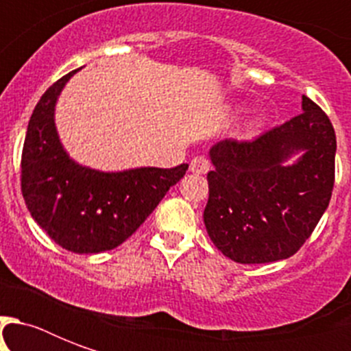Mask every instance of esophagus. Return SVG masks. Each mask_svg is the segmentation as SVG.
<instances>
[{"mask_svg":"<svg viewBox=\"0 0 351 351\" xmlns=\"http://www.w3.org/2000/svg\"><path fill=\"white\" fill-rule=\"evenodd\" d=\"M209 167H211V164H209V160L206 158V156H195V158L191 160V165H189V169H191V173H195V175H206L209 171Z\"/></svg>","mask_w":351,"mask_h":351,"instance_id":"esophagus-1","label":"esophagus"}]
</instances>
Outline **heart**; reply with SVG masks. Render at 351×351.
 Returning <instances> with one entry per match:
<instances>
[{
    "label": "heart",
    "mask_w": 351,
    "mask_h": 351,
    "mask_svg": "<svg viewBox=\"0 0 351 351\" xmlns=\"http://www.w3.org/2000/svg\"><path fill=\"white\" fill-rule=\"evenodd\" d=\"M261 125H262L261 118H253V120L247 121V125H245V131H247V132L255 131V129H258Z\"/></svg>",
    "instance_id": "obj_1"
}]
</instances>
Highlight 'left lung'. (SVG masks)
<instances>
[{
	"mask_svg": "<svg viewBox=\"0 0 351 351\" xmlns=\"http://www.w3.org/2000/svg\"><path fill=\"white\" fill-rule=\"evenodd\" d=\"M337 140L330 118L308 96L302 112L253 142L222 140L209 149V239L240 264L295 255L326 211Z\"/></svg>",
	"mask_w": 351,
	"mask_h": 351,
	"instance_id": "left-lung-1",
	"label": "left lung"
}]
</instances>
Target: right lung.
<instances>
[{
	"instance_id": "obj_1",
	"label": "right lung",
	"mask_w": 351,
	"mask_h": 351,
	"mask_svg": "<svg viewBox=\"0 0 351 351\" xmlns=\"http://www.w3.org/2000/svg\"><path fill=\"white\" fill-rule=\"evenodd\" d=\"M78 71L51 85L30 117L21 154V193L30 217L56 244L93 255L125 242L186 175L187 164L106 173L74 162L60 142L54 111L58 96Z\"/></svg>"
}]
</instances>
